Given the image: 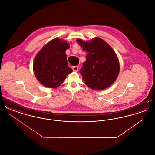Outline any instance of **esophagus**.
Returning <instances> with one entry per match:
<instances>
[{
	"label": "esophagus",
	"mask_w": 155,
	"mask_h": 155,
	"mask_svg": "<svg viewBox=\"0 0 155 155\" xmlns=\"http://www.w3.org/2000/svg\"><path fill=\"white\" fill-rule=\"evenodd\" d=\"M72 68H73V70L74 71H75V72L78 71V66L73 67Z\"/></svg>",
	"instance_id": "esophagus-1"
}]
</instances>
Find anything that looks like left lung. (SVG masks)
Here are the masks:
<instances>
[{"instance_id": "8db88e82", "label": "left lung", "mask_w": 155, "mask_h": 155, "mask_svg": "<svg viewBox=\"0 0 155 155\" xmlns=\"http://www.w3.org/2000/svg\"><path fill=\"white\" fill-rule=\"evenodd\" d=\"M82 49L88 53L80 73L85 84L94 90L107 88L117 79L120 66L118 58L103 39L95 38L90 42L77 40Z\"/></svg>"}]
</instances>
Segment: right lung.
Listing matches in <instances>:
<instances>
[{
	"label": "right lung",
	"mask_w": 155,
	"mask_h": 155,
	"mask_svg": "<svg viewBox=\"0 0 155 155\" xmlns=\"http://www.w3.org/2000/svg\"><path fill=\"white\" fill-rule=\"evenodd\" d=\"M66 41L56 38L48 42L37 54L33 70L37 80L45 87H59L73 70L68 67L66 51L69 48Z\"/></svg>",
	"instance_id": "1"
}]
</instances>
